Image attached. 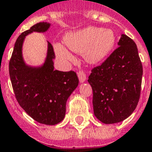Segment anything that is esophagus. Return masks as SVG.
Listing matches in <instances>:
<instances>
[{
  "instance_id": "obj_1",
  "label": "esophagus",
  "mask_w": 152,
  "mask_h": 152,
  "mask_svg": "<svg viewBox=\"0 0 152 152\" xmlns=\"http://www.w3.org/2000/svg\"><path fill=\"white\" fill-rule=\"evenodd\" d=\"M78 77H79V80H80V82L81 83H85L86 80V74L83 72L82 71H80L78 72Z\"/></svg>"
}]
</instances>
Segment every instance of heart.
I'll use <instances>...</instances> for the list:
<instances>
[{
	"label": "heart",
	"instance_id": "1",
	"mask_svg": "<svg viewBox=\"0 0 152 152\" xmlns=\"http://www.w3.org/2000/svg\"><path fill=\"white\" fill-rule=\"evenodd\" d=\"M115 34L109 28L89 27L70 32L64 37V42L70 50L83 54L89 63L96 64L109 56L115 45ZM55 50L63 60L70 61L73 56L63 45L56 43Z\"/></svg>",
	"mask_w": 152,
	"mask_h": 152
}]
</instances>
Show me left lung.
I'll return each instance as SVG.
<instances>
[{"label":"left lung","instance_id":"left-lung-1","mask_svg":"<svg viewBox=\"0 0 152 152\" xmlns=\"http://www.w3.org/2000/svg\"><path fill=\"white\" fill-rule=\"evenodd\" d=\"M118 46L92 69L88 80L93 92L94 115L105 124L118 123L131 115L141 92L143 69L136 44L122 34Z\"/></svg>","mask_w":152,"mask_h":152}]
</instances>
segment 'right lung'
Returning a JSON list of instances; mask_svg holds the SVG:
<instances>
[{
	"instance_id": "right-lung-1",
	"label": "right lung",
	"mask_w": 152,
	"mask_h": 152,
	"mask_svg": "<svg viewBox=\"0 0 152 152\" xmlns=\"http://www.w3.org/2000/svg\"><path fill=\"white\" fill-rule=\"evenodd\" d=\"M50 25L38 23L18 37L9 63V74L16 99L23 110L39 123L54 125L65 117L67 99L79 84L76 73L54 69L55 54L48 41L43 64L28 65L23 56L26 37L34 32H47Z\"/></svg>"
}]
</instances>
